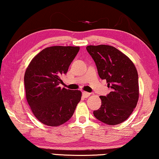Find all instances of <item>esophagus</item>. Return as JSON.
Segmentation results:
<instances>
[{"mask_svg":"<svg viewBox=\"0 0 159 159\" xmlns=\"http://www.w3.org/2000/svg\"><path fill=\"white\" fill-rule=\"evenodd\" d=\"M82 94H83V96H84L85 98H88L89 96H90L91 93H89V92H86V91H84V92L82 93Z\"/></svg>","mask_w":159,"mask_h":159,"instance_id":"obj_1","label":"esophagus"}]
</instances>
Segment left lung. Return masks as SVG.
Masks as SVG:
<instances>
[{"instance_id": "obj_1", "label": "left lung", "mask_w": 159, "mask_h": 159, "mask_svg": "<svg viewBox=\"0 0 159 159\" xmlns=\"http://www.w3.org/2000/svg\"><path fill=\"white\" fill-rule=\"evenodd\" d=\"M86 50L94 60L98 73L106 79L111 91L100 96L101 107L93 111L99 121L109 125L122 123L135 108L139 98L138 75L129 58L110 45H89Z\"/></svg>"}]
</instances>
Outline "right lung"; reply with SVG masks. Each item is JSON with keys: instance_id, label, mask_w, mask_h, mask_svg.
<instances>
[{"instance_id": "right-lung-1", "label": "right lung", "mask_w": 159, "mask_h": 159, "mask_svg": "<svg viewBox=\"0 0 159 159\" xmlns=\"http://www.w3.org/2000/svg\"><path fill=\"white\" fill-rule=\"evenodd\" d=\"M80 50L79 47L52 46L38 53L25 74L26 98L35 117L48 126H59L72 117L81 91L61 89L60 76Z\"/></svg>"}]
</instances>
